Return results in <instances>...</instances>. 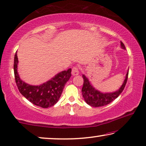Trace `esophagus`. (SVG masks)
Returning <instances> with one entry per match:
<instances>
[{"label": "esophagus", "mask_w": 146, "mask_h": 146, "mask_svg": "<svg viewBox=\"0 0 146 146\" xmlns=\"http://www.w3.org/2000/svg\"><path fill=\"white\" fill-rule=\"evenodd\" d=\"M72 74L73 76L78 75L79 74V67L78 66H74L72 69Z\"/></svg>", "instance_id": "esophagus-1"}]
</instances>
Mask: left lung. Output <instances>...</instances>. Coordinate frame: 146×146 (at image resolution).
I'll return each instance as SVG.
<instances>
[{"label":"left lung","mask_w":146,"mask_h":146,"mask_svg":"<svg viewBox=\"0 0 146 146\" xmlns=\"http://www.w3.org/2000/svg\"><path fill=\"white\" fill-rule=\"evenodd\" d=\"M121 45L123 49H125V45L121 41ZM128 75H129V72L127 74L126 78H125V80L123 82L122 86L120 87L119 90L111 93H102L96 90L91 86L88 79L84 75H83L84 85H83L82 92L85 101L87 102V104L93 107L103 106L110 104L115 98H117L119 95L123 92L125 86H126Z\"/></svg>","instance_id":"1"}]
</instances>
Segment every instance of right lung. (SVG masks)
<instances>
[{
    "instance_id": "right-lung-1",
    "label": "right lung",
    "mask_w": 146,
    "mask_h": 146,
    "mask_svg": "<svg viewBox=\"0 0 146 146\" xmlns=\"http://www.w3.org/2000/svg\"><path fill=\"white\" fill-rule=\"evenodd\" d=\"M17 62L16 52L13 70L15 83L21 95L36 106L47 108L55 105L59 100L66 83L71 77V68L57 74L54 78L42 85L34 86L25 84L20 79L17 70Z\"/></svg>"
}]
</instances>
